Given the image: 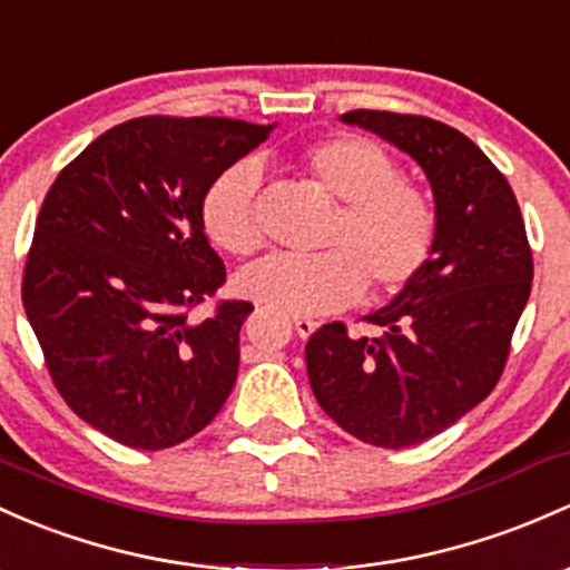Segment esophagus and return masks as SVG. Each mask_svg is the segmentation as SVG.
<instances>
[{
    "mask_svg": "<svg viewBox=\"0 0 570 570\" xmlns=\"http://www.w3.org/2000/svg\"><path fill=\"white\" fill-rule=\"evenodd\" d=\"M293 326H296L298 336H309L317 328V323L312 317H293Z\"/></svg>",
    "mask_w": 570,
    "mask_h": 570,
    "instance_id": "obj_1",
    "label": "esophagus"
}]
</instances>
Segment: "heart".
Returning <instances> with one entry per match:
<instances>
[{
  "mask_svg": "<svg viewBox=\"0 0 570 570\" xmlns=\"http://www.w3.org/2000/svg\"><path fill=\"white\" fill-rule=\"evenodd\" d=\"M317 187L340 200L321 255H272L244 268L236 291L266 309L326 315L351 307L366 285L391 298L421 277L438 244V206L424 187L402 179L400 163L366 136H332L298 155ZM261 165L238 160L219 170L200 200L206 236L223 253L249 258L261 249Z\"/></svg>",
  "mask_w": 570,
  "mask_h": 570,
  "instance_id": "heart-1",
  "label": "heart"
}]
</instances>
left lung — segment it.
Returning a JSON list of instances; mask_svg holds the SVG:
<instances>
[{"instance_id":"1","label":"left lung","mask_w":570,"mask_h":570,"mask_svg":"<svg viewBox=\"0 0 570 570\" xmlns=\"http://www.w3.org/2000/svg\"><path fill=\"white\" fill-rule=\"evenodd\" d=\"M342 121L407 151L438 206L430 266L364 321L377 336L326 323L307 342L317 405L381 449L434 438L492 394L530 298L532 249L517 195L494 163L454 127L430 116L358 111Z\"/></svg>"}]
</instances>
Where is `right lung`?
<instances>
[{"mask_svg":"<svg viewBox=\"0 0 570 570\" xmlns=\"http://www.w3.org/2000/svg\"><path fill=\"white\" fill-rule=\"evenodd\" d=\"M274 125L138 116L65 165L35 225L21 298L51 381L121 445L160 451L204 430L236 383L249 302H219L225 263L200 223L223 168Z\"/></svg>","mask_w":570,"mask_h":570,"instance_id":"obj_1","label":"right lung"}]
</instances>
